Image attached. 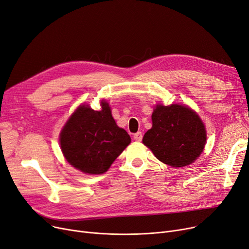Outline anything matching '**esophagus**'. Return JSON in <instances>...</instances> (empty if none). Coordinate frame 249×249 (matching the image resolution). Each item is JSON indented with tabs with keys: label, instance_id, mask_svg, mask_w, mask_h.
Instances as JSON below:
<instances>
[{
	"label": "esophagus",
	"instance_id": "obj_1",
	"mask_svg": "<svg viewBox=\"0 0 249 249\" xmlns=\"http://www.w3.org/2000/svg\"><path fill=\"white\" fill-rule=\"evenodd\" d=\"M133 138H134V140H136V141H141V139H142V133H141V132L135 133V134L133 135Z\"/></svg>",
	"mask_w": 249,
	"mask_h": 249
}]
</instances>
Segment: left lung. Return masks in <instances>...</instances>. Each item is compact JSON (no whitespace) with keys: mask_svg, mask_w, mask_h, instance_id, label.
<instances>
[{"mask_svg":"<svg viewBox=\"0 0 249 249\" xmlns=\"http://www.w3.org/2000/svg\"><path fill=\"white\" fill-rule=\"evenodd\" d=\"M152 127L144 134L143 144L161 162L174 167L186 166L202 154L206 128L199 115L184 105H156Z\"/></svg>","mask_w":249,"mask_h":249,"instance_id":"obj_1","label":"left lung"}]
</instances>
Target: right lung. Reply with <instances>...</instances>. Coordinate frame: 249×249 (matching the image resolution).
Here are the masks:
<instances>
[{
  "instance_id": "obj_1",
  "label": "right lung",
  "mask_w": 249,
  "mask_h": 249,
  "mask_svg": "<svg viewBox=\"0 0 249 249\" xmlns=\"http://www.w3.org/2000/svg\"><path fill=\"white\" fill-rule=\"evenodd\" d=\"M101 107L95 111L89 105H81L59 135L65 160L87 175L106 173L131 142L125 130L117 126L109 103L102 100Z\"/></svg>"
}]
</instances>
